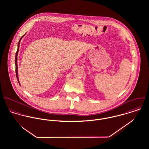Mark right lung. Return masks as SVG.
Masks as SVG:
<instances>
[{
    "label": "right lung",
    "mask_w": 149,
    "mask_h": 149,
    "mask_svg": "<svg viewBox=\"0 0 149 149\" xmlns=\"http://www.w3.org/2000/svg\"><path fill=\"white\" fill-rule=\"evenodd\" d=\"M24 35H23L21 38H20L19 41V42L18 44V49H17V51L16 52V54H15V72H16V76H17V79L18 80V81L20 85V83H19V79H18V64H17V56H18V52H19V44L21 42V41L22 38V37L24 36Z\"/></svg>",
    "instance_id": "1"
}]
</instances>
